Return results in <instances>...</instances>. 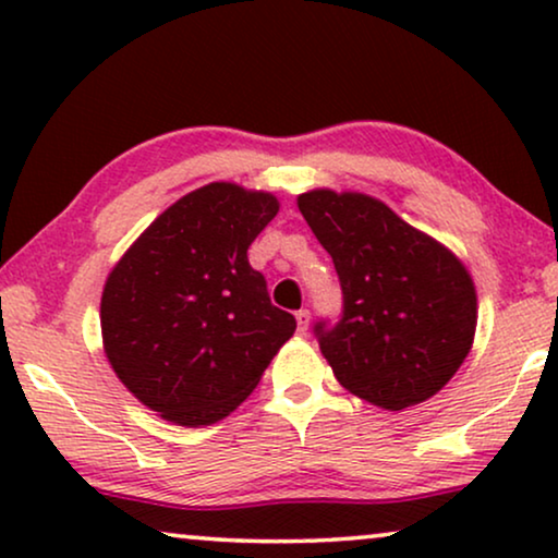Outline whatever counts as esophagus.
I'll list each match as a JSON object with an SVG mask.
<instances>
[{"label": "esophagus", "mask_w": 558, "mask_h": 558, "mask_svg": "<svg viewBox=\"0 0 558 558\" xmlns=\"http://www.w3.org/2000/svg\"><path fill=\"white\" fill-rule=\"evenodd\" d=\"M296 325H300V332H307L310 327V310H296Z\"/></svg>", "instance_id": "esophagus-1"}]
</instances>
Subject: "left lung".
Returning <instances> with one entry per match:
<instances>
[{"label": "left lung", "instance_id": "left-lung-1", "mask_svg": "<svg viewBox=\"0 0 558 558\" xmlns=\"http://www.w3.org/2000/svg\"><path fill=\"white\" fill-rule=\"evenodd\" d=\"M296 205L340 279V317L315 323L340 386L388 411L437 393L475 338L468 269L376 197L312 190Z\"/></svg>", "mask_w": 558, "mask_h": 558}]
</instances>
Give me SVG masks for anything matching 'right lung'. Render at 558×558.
Wrapping results in <instances>:
<instances>
[{
    "label": "right lung",
    "instance_id": "add662e5",
    "mask_svg": "<svg viewBox=\"0 0 558 558\" xmlns=\"http://www.w3.org/2000/svg\"><path fill=\"white\" fill-rule=\"evenodd\" d=\"M277 210L269 193L210 182L170 205L106 279V357L167 422L231 414L294 335V315L274 307L246 254Z\"/></svg>",
    "mask_w": 558,
    "mask_h": 558
}]
</instances>
